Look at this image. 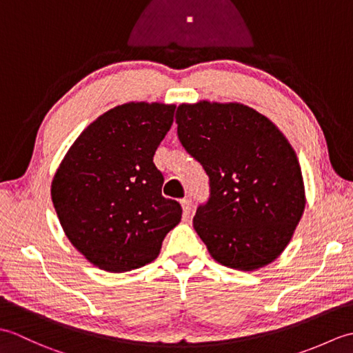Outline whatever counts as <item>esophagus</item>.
Here are the masks:
<instances>
[{"instance_id": "1", "label": "esophagus", "mask_w": 353, "mask_h": 353, "mask_svg": "<svg viewBox=\"0 0 353 353\" xmlns=\"http://www.w3.org/2000/svg\"><path fill=\"white\" fill-rule=\"evenodd\" d=\"M181 205H182V209H183V220H190L191 219V214H192L191 200L183 199V200H181Z\"/></svg>"}]
</instances>
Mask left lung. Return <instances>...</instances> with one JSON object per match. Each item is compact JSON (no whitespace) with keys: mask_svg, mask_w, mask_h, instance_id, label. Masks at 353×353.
Listing matches in <instances>:
<instances>
[{"mask_svg":"<svg viewBox=\"0 0 353 353\" xmlns=\"http://www.w3.org/2000/svg\"><path fill=\"white\" fill-rule=\"evenodd\" d=\"M177 137L209 176L194 229L219 264L253 272L281 256L301 221L305 185L294 148L241 103L201 100L176 110Z\"/></svg>","mask_w":353,"mask_h":353,"instance_id":"8db88e82","label":"left lung"}]
</instances>
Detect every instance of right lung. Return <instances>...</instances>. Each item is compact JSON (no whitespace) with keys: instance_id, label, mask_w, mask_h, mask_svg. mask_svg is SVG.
Masks as SVG:
<instances>
[{"instance_id":"1","label":"right lung","mask_w":353,"mask_h":353,"mask_svg":"<svg viewBox=\"0 0 353 353\" xmlns=\"http://www.w3.org/2000/svg\"><path fill=\"white\" fill-rule=\"evenodd\" d=\"M174 109L119 104L89 124L59 163L51 182L57 219L95 267L123 273L150 264L181 223L182 208L162 197L163 176L153 163Z\"/></svg>"}]
</instances>
